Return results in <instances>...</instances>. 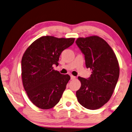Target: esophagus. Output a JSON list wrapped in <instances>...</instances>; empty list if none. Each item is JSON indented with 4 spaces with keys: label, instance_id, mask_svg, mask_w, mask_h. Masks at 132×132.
Here are the masks:
<instances>
[{
    "label": "esophagus",
    "instance_id": "1",
    "mask_svg": "<svg viewBox=\"0 0 132 132\" xmlns=\"http://www.w3.org/2000/svg\"><path fill=\"white\" fill-rule=\"evenodd\" d=\"M70 78H71V80H74V79H76V77L71 75L70 76Z\"/></svg>",
    "mask_w": 132,
    "mask_h": 132
}]
</instances>
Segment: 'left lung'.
Instances as JSON below:
<instances>
[{"instance_id":"1","label":"left lung","mask_w":132,"mask_h":132,"mask_svg":"<svg viewBox=\"0 0 132 132\" xmlns=\"http://www.w3.org/2000/svg\"><path fill=\"white\" fill-rule=\"evenodd\" d=\"M76 43L84 55L87 68L92 70L88 78L78 77L81 86L76 92L77 97L86 109L96 110L113 93L119 75L118 60L108 43L97 36L79 37Z\"/></svg>"}]
</instances>
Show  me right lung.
Listing matches in <instances>:
<instances>
[{
  "label": "right lung",
  "mask_w": 132,
  "mask_h": 132,
  "mask_svg": "<svg viewBox=\"0 0 132 132\" xmlns=\"http://www.w3.org/2000/svg\"><path fill=\"white\" fill-rule=\"evenodd\" d=\"M74 40L43 36L32 43L23 54L21 61L23 87L30 101L40 109H51L61 99L70 77L54 70L53 65L58 66L60 55Z\"/></svg>",
  "instance_id": "obj_1"
}]
</instances>
